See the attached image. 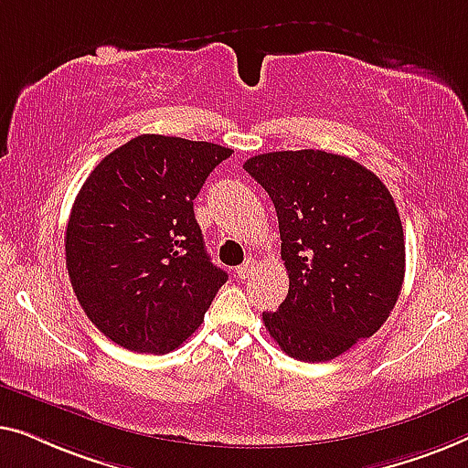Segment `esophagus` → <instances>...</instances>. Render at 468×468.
Masks as SVG:
<instances>
[{
	"label": "esophagus",
	"instance_id": "esophagus-1",
	"mask_svg": "<svg viewBox=\"0 0 468 468\" xmlns=\"http://www.w3.org/2000/svg\"><path fill=\"white\" fill-rule=\"evenodd\" d=\"M252 269H254V261H246L243 262V265H239L235 269V273H237V278L239 280H246L250 273H252Z\"/></svg>",
	"mask_w": 468,
	"mask_h": 468
}]
</instances>
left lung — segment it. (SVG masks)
<instances>
[{
  "label": "left lung",
  "instance_id": "left-lung-1",
  "mask_svg": "<svg viewBox=\"0 0 468 468\" xmlns=\"http://www.w3.org/2000/svg\"><path fill=\"white\" fill-rule=\"evenodd\" d=\"M243 169L271 197L291 280L278 312H262L275 344L324 363L378 333L405 278L403 225L386 184L324 150L259 154Z\"/></svg>",
  "mask_w": 468,
  "mask_h": 468
}]
</instances>
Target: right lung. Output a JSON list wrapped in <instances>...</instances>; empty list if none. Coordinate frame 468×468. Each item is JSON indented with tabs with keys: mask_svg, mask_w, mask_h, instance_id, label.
I'll return each mask as SVG.
<instances>
[{
	"mask_svg": "<svg viewBox=\"0 0 468 468\" xmlns=\"http://www.w3.org/2000/svg\"><path fill=\"white\" fill-rule=\"evenodd\" d=\"M231 148L137 135L82 184L65 262L89 320L140 354H167L197 328L229 275L209 261L193 201Z\"/></svg>",
	"mask_w": 468,
	"mask_h": 468,
	"instance_id": "right-lung-1",
	"label": "right lung"
}]
</instances>
